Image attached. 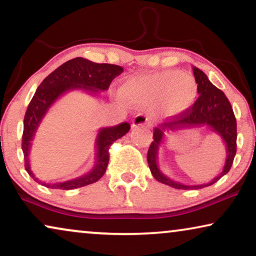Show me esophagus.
Listing matches in <instances>:
<instances>
[{
  "label": "esophagus",
  "instance_id": "1",
  "mask_svg": "<svg viewBox=\"0 0 256 256\" xmlns=\"http://www.w3.org/2000/svg\"><path fill=\"white\" fill-rule=\"evenodd\" d=\"M150 124H152V120H150V118L144 114H138L132 120V126L133 128L142 126V125H147V126H150Z\"/></svg>",
  "mask_w": 256,
  "mask_h": 256
}]
</instances>
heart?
<instances>
[{"instance_id": "obj_1", "label": "heart", "mask_w": 256, "mask_h": 256, "mask_svg": "<svg viewBox=\"0 0 256 256\" xmlns=\"http://www.w3.org/2000/svg\"><path fill=\"white\" fill-rule=\"evenodd\" d=\"M122 97L136 106H156L164 116L184 112L198 95L192 75L178 70H164L128 78L120 88Z\"/></svg>"}]
</instances>
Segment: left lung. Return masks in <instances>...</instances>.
Here are the masks:
<instances>
[{
    "instance_id": "8db88e82",
    "label": "left lung",
    "mask_w": 256,
    "mask_h": 256,
    "mask_svg": "<svg viewBox=\"0 0 256 256\" xmlns=\"http://www.w3.org/2000/svg\"><path fill=\"white\" fill-rule=\"evenodd\" d=\"M192 72L197 84H198V98L196 100L194 106L184 112L180 114L178 116H172L168 123H164L159 128H154V142L150 144L148 153H147V161H148L150 172L154 178L175 189H202L204 186H212L230 172L236 153V120L231 103L220 89L211 84L204 72H202L197 67H192ZM204 124L217 132L226 142V160L223 172L208 184L197 186L182 185L167 178L157 166V153L163 140L164 130L167 128L174 130V129L200 127Z\"/></svg>"
}]
</instances>
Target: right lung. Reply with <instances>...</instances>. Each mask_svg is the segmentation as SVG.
Masks as SVG:
<instances>
[{
  "label": "right lung",
  "mask_w": 256,
  "mask_h": 256,
  "mask_svg": "<svg viewBox=\"0 0 256 256\" xmlns=\"http://www.w3.org/2000/svg\"><path fill=\"white\" fill-rule=\"evenodd\" d=\"M123 67L117 66V64H96L84 58H74L61 64L48 78H45V80L36 90L25 112L23 136H22V150L24 153L25 169L36 182H39V180L34 178V174L30 168L28 153H30L36 131L53 103L64 94L70 90L81 89L92 95L108 90L111 81L120 73H123ZM130 128H131L130 124L125 122L116 126L100 128L95 142V164L87 174L64 182L39 183H42L46 188L70 190L97 182L106 170L108 164H109L110 146L117 139L126 134L130 131Z\"/></svg>",
  "instance_id": "obj_1"
}]
</instances>
